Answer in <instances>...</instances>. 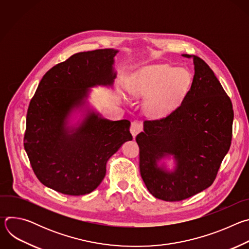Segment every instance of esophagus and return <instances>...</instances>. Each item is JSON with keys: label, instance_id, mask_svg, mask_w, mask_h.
<instances>
[{"label": "esophagus", "instance_id": "34e87169", "mask_svg": "<svg viewBox=\"0 0 249 249\" xmlns=\"http://www.w3.org/2000/svg\"><path fill=\"white\" fill-rule=\"evenodd\" d=\"M142 130H143V125H142V123H140L138 121H133L132 122L130 132L133 135V137H136Z\"/></svg>", "mask_w": 249, "mask_h": 249}]
</instances>
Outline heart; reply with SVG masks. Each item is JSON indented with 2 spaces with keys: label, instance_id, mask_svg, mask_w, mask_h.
Returning <instances> with one entry per match:
<instances>
[{
  "label": "heart",
  "instance_id": "obj_1",
  "mask_svg": "<svg viewBox=\"0 0 249 249\" xmlns=\"http://www.w3.org/2000/svg\"><path fill=\"white\" fill-rule=\"evenodd\" d=\"M190 85L191 75L186 69L157 64L140 69L128 85V91L137 97H146L145 113L158 118L167 115L181 103Z\"/></svg>",
  "mask_w": 249,
  "mask_h": 249
}]
</instances>
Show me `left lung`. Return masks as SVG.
<instances>
[{
    "label": "left lung",
    "instance_id": "1",
    "mask_svg": "<svg viewBox=\"0 0 249 249\" xmlns=\"http://www.w3.org/2000/svg\"><path fill=\"white\" fill-rule=\"evenodd\" d=\"M193 58L195 74L190 89L178 107L165 117L145 120L136 137L140 172L150 193L176 202L187 199L215 181L232 138L231 98L209 65ZM173 154L177 169L167 173L156 161Z\"/></svg>",
    "mask_w": 249,
    "mask_h": 249
}]
</instances>
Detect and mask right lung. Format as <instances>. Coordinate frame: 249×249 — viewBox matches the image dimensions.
Listing matches in <instances>:
<instances>
[{"label":"right lung","instance_id":"obj_1","mask_svg":"<svg viewBox=\"0 0 249 249\" xmlns=\"http://www.w3.org/2000/svg\"><path fill=\"white\" fill-rule=\"evenodd\" d=\"M117 52L72 55L43 76L29 102L24 150L38 180L57 192L80 196L93 191L104 178L109 158L133 139L129 120L110 121L94 113L79 128H66L69 112L83 103L89 88L113 84Z\"/></svg>","mask_w":249,"mask_h":249}]
</instances>
